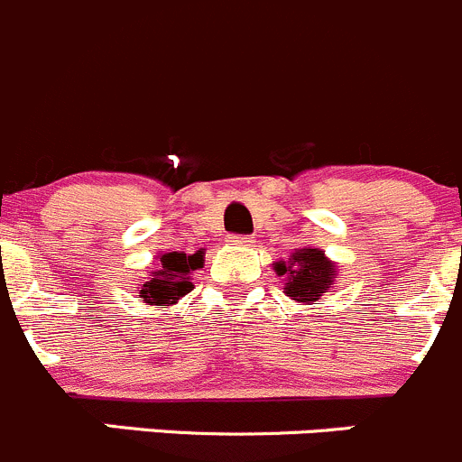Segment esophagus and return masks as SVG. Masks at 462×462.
Instances as JSON below:
<instances>
[{
	"label": "esophagus",
	"mask_w": 462,
	"mask_h": 462,
	"mask_svg": "<svg viewBox=\"0 0 462 462\" xmlns=\"http://www.w3.org/2000/svg\"><path fill=\"white\" fill-rule=\"evenodd\" d=\"M229 245H236V246H251L254 245V240H251L249 236H229Z\"/></svg>",
	"instance_id": "1"
}]
</instances>
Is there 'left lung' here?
Instances as JSON below:
<instances>
[{
  "instance_id": "1",
  "label": "left lung",
  "mask_w": 462,
  "mask_h": 462,
  "mask_svg": "<svg viewBox=\"0 0 462 462\" xmlns=\"http://www.w3.org/2000/svg\"><path fill=\"white\" fill-rule=\"evenodd\" d=\"M278 275H287L284 293L298 302H316L329 289L336 271L334 264L318 249H300L291 255V264H275Z\"/></svg>"
}]
</instances>
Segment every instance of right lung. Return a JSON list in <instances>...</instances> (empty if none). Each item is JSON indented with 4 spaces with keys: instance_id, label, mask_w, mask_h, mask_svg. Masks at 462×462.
<instances>
[{
    "instance_id": "right-lung-1",
    "label": "right lung",
    "mask_w": 462,
    "mask_h": 462,
    "mask_svg": "<svg viewBox=\"0 0 462 462\" xmlns=\"http://www.w3.org/2000/svg\"><path fill=\"white\" fill-rule=\"evenodd\" d=\"M199 266H202V255L199 254L187 255L171 251V254L160 255L158 271L151 273L149 282L142 284V298L151 304H158V307L175 304L193 289L191 273Z\"/></svg>"
}]
</instances>
